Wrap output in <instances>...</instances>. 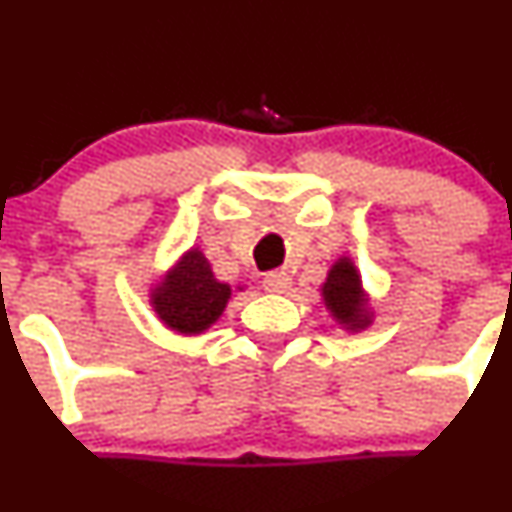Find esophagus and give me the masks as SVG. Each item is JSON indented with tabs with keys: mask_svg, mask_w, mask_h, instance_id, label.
<instances>
[{
	"mask_svg": "<svg viewBox=\"0 0 512 512\" xmlns=\"http://www.w3.org/2000/svg\"><path fill=\"white\" fill-rule=\"evenodd\" d=\"M262 287L272 294H285L287 289L292 287V277H289L287 272H270V275L265 277V282H262Z\"/></svg>",
	"mask_w": 512,
	"mask_h": 512,
	"instance_id": "1",
	"label": "esophagus"
}]
</instances>
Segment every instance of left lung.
<instances>
[{"label": "left lung", "instance_id": "1", "mask_svg": "<svg viewBox=\"0 0 512 512\" xmlns=\"http://www.w3.org/2000/svg\"><path fill=\"white\" fill-rule=\"evenodd\" d=\"M324 307L329 309L337 324L347 332H361L374 322V312L369 307V294L361 287V275L352 257H339L327 272V282L322 285Z\"/></svg>", "mask_w": 512, "mask_h": 512}]
</instances>
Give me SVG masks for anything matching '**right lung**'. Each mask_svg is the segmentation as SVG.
Here are the masks:
<instances>
[{
  "label": "right lung",
  "mask_w": 512,
  "mask_h": 512,
  "mask_svg": "<svg viewBox=\"0 0 512 512\" xmlns=\"http://www.w3.org/2000/svg\"><path fill=\"white\" fill-rule=\"evenodd\" d=\"M230 294L232 287L215 280L200 247H190L151 287V307L170 332L193 337L223 317Z\"/></svg>",
  "instance_id": "1"
}]
</instances>
